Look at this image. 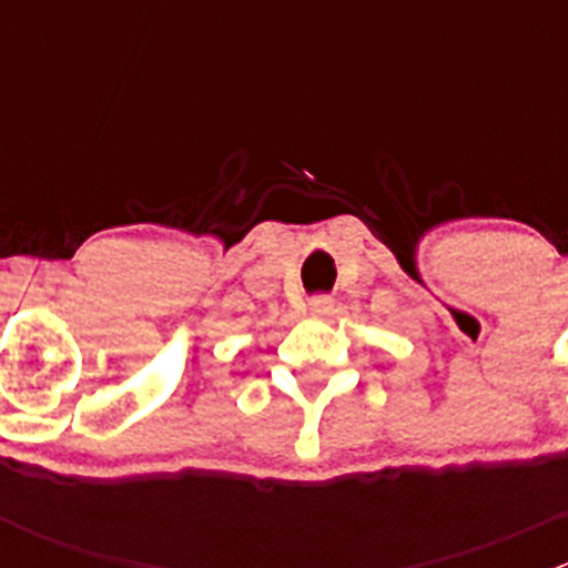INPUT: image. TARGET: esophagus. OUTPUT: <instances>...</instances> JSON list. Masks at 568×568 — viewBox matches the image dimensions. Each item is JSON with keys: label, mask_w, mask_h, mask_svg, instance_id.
Masks as SVG:
<instances>
[{"label": "esophagus", "mask_w": 568, "mask_h": 568, "mask_svg": "<svg viewBox=\"0 0 568 568\" xmlns=\"http://www.w3.org/2000/svg\"><path fill=\"white\" fill-rule=\"evenodd\" d=\"M332 307H335V302H332V296H326V294L311 296V302H307V311H311V316H316V318L329 316Z\"/></svg>", "instance_id": "obj_1"}]
</instances>
